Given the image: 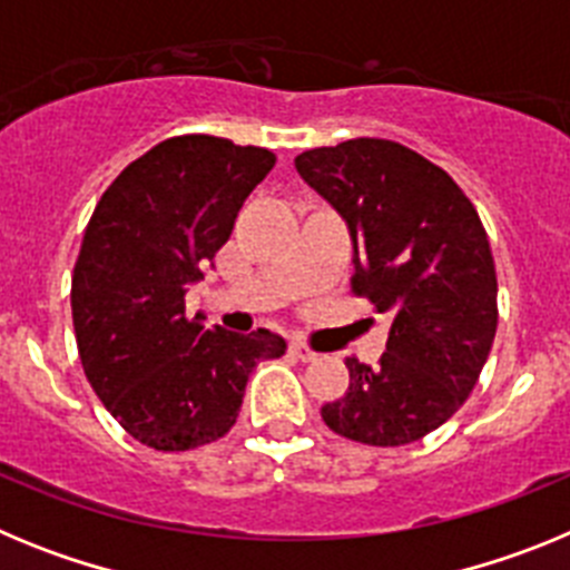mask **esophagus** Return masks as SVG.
<instances>
[{
  "mask_svg": "<svg viewBox=\"0 0 570 570\" xmlns=\"http://www.w3.org/2000/svg\"><path fill=\"white\" fill-rule=\"evenodd\" d=\"M291 354H294L296 360H302V362H316V360H320V354H316L314 347L305 345V342H294V345H291Z\"/></svg>",
  "mask_w": 570,
  "mask_h": 570,
  "instance_id": "34e87169",
  "label": "esophagus"
}]
</instances>
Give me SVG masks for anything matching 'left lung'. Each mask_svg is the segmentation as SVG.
Listing matches in <instances>:
<instances>
[{
  "mask_svg": "<svg viewBox=\"0 0 570 570\" xmlns=\"http://www.w3.org/2000/svg\"><path fill=\"white\" fill-rule=\"evenodd\" d=\"M294 165L345 219L354 294L391 314L380 365L347 356L351 385L322 405V420L362 445L422 440L460 411L497 334V271L480 214L445 170L391 139L305 150Z\"/></svg>",
  "mask_w": 570,
  "mask_h": 570,
  "instance_id": "8db88e82",
  "label": "left lung"
}]
</instances>
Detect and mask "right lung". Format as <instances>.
<instances>
[{
  "instance_id": "obj_1",
  "label": "right lung",
  "mask_w": 570,
  "mask_h": 570,
  "mask_svg": "<svg viewBox=\"0 0 570 570\" xmlns=\"http://www.w3.org/2000/svg\"><path fill=\"white\" fill-rule=\"evenodd\" d=\"M274 163L254 145L174 136L116 176L85 228L70 282L79 360L114 420L154 451L228 434L256 362L285 354L279 334L205 328L185 311Z\"/></svg>"
}]
</instances>
